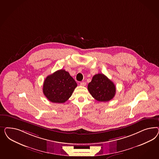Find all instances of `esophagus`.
Here are the masks:
<instances>
[{
  "label": "esophagus",
  "instance_id": "esophagus-1",
  "mask_svg": "<svg viewBox=\"0 0 159 159\" xmlns=\"http://www.w3.org/2000/svg\"><path fill=\"white\" fill-rule=\"evenodd\" d=\"M86 85V83L85 82H81L80 83V86H85Z\"/></svg>",
  "mask_w": 159,
  "mask_h": 159
}]
</instances>
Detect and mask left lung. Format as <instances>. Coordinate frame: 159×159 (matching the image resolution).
Returning a JSON list of instances; mask_svg holds the SVG:
<instances>
[{"mask_svg": "<svg viewBox=\"0 0 159 159\" xmlns=\"http://www.w3.org/2000/svg\"><path fill=\"white\" fill-rule=\"evenodd\" d=\"M88 90L92 97L98 101L106 102L115 96L116 88L114 83L104 74L98 73L92 78L88 84Z\"/></svg>", "mask_w": 159, "mask_h": 159, "instance_id": "left-lung-1", "label": "left lung"}]
</instances>
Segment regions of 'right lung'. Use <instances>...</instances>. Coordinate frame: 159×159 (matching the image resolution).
Instances as JSON below:
<instances>
[{"label":"right lung","mask_w":159,"mask_h":159,"mask_svg":"<svg viewBox=\"0 0 159 159\" xmlns=\"http://www.w3.org/2000/svg\"><path fill=\"white\" fill-rule=\"evenodd\" d=\"M76 87V82L69 72L61 69L45 78L43 94L51 102L63 103L71 97Z\"/></svg>","instance_id":"1"}]
</instances>
